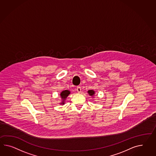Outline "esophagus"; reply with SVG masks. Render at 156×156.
Here are the masks:
<instances>
[{"label": "esophagus", "mask_w": 156, "mask_h": 156, "mask_svg": "<svg viewBox=\"0 0 156 156\" xmlns=\"http://www.w3.org/2000/svg\"><path fill=\"white\" fill-rule=\"evenodd\" d=\"M76 91L78 93H80L81 92V88L80 87V86H78L76 88Z\"/></svg>", "instance_id": "34e87169"}]
</instances>
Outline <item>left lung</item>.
I'll list each match as a JSON object with an SVG mask.
<instances>
[{"instance_id": "obj_1", "label": "left lung", "mask_w": 156, "mask_h": 156, "mask_svg": "<svg viewBox=\"0 0 156 156\" xmlns=\"http://www.w3.org/2000/svg\"><path fill=\"white\" fill-rule=\"evenodd\" d=\"M87 92L88 93V94L90 95V96H94L95 94V91L94 90H88Z\"/></svg>"}]
</instances>
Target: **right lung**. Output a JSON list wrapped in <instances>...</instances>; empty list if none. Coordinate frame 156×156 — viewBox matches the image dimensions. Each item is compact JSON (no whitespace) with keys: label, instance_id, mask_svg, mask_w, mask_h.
<instances>
[{"label":"right lung","instance_id":"right-lung-1","mask_svg":"<svg viewBox=\"0 0 156 156\" xmlns=\"http://www.w3.org/2000/svg\"><path fill=\"white\" fill-rule=\"evenodd\" d=\"M70 94V92L69 90H64L62 91L60 94V96L62 99V102L60 103L61 105H64L65 104V100H66V98L68 96V95Z\"/></svg>","mask_w":156,"mask_h":156}]
</instances>
